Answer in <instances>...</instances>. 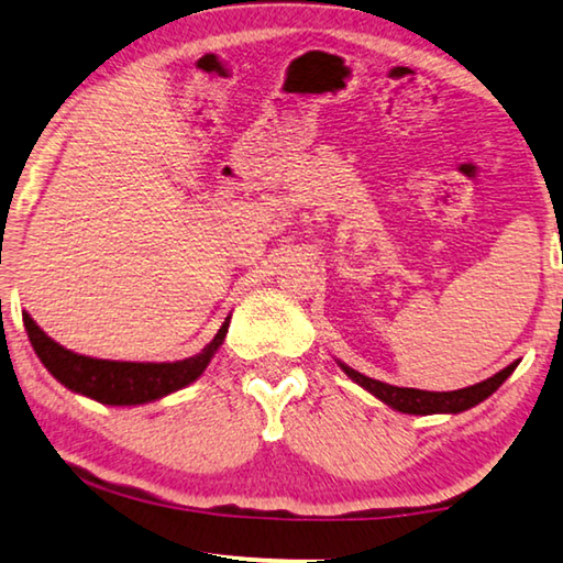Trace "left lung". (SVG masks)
<instances>
[{"instance_id": "1", "label": "left lung", "mask_w": 563, "mask_h": 563, "mask_svg": "<svg viewBox=\"0 0 563 563\" xmlns=\"http://www.w3.org/2000/svg\"><path fill=\"white\" fill-rule=\"evenodd\" d=\"M516 365L518 362L508 365L506 369L496 372V375L483 379V383H478V385L463 387V390H453V393H426V390H415V387H395V385L379 383V379L362 375V372L352 369L347 365H342V369L347 372L354 383L365 387V390H369L375 397H379V400L390 405V408L408 412V415H432V412H463V410L473 408V405L483 402L488 395L496 393L498 387L506 383V377L511 375Z\"/></svg>"}]
</instances>
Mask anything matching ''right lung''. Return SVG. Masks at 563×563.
I'll list each match as a JSON object with an SVG mask.
<instances>
[{"label": "right lung", "instance_id": "1", "mask_svg": "<svg viewBox=\"0 0 563 563\" xmlns=\"http://www.w3.org/2000/svg\"><path fill=\"white\" fill-rule=\"evenodd\" d=\"M24 330L32 342L34 352L42 360L52 377H57L67 390L80 393L92 400L106 405H141L158 400V397L176 393L209 365L213 352L221 347L223 336L229 330V319L221 324L213 340L196 354V357L178 360V362H112V360H95L65 350L63 344L40 330L32 322L30 314H22Z\"/></svg>", "mask_w": 563, "mask_h": 563}]
</instances>
